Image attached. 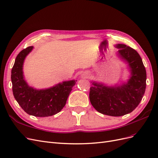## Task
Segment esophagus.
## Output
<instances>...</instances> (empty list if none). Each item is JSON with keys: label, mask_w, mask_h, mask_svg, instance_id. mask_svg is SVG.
Here are the masks:
<instances>
[{"label": "esophagus", "mask_w": 158, "mask_h": 158, "mask_svg": "<svg viewBox=\"0 0 158 158\" xmlns=\"http://www.w3.org/2000/svg\"><path fill=\"white\" fill-rule=\"evenodd\" d=\"M88 76H89L88 73H86V72H84V73H82V74H81L80 77L82 78H88Z\"/></svg>", "instance_id": "esophagus-1"}]
</instances>
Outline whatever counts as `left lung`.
I'll list each match as a JSON object with an SVG mask.
<instances>
[{
  "label": "left lung",
  "instance_id": "1",
  "mask_svg": "<svg viewBox=\"0 0 158 158\" xmlns=\"http://www.w3.org/2000/svg\"><path fill=\"white\" fill-rule=\"evenodd\" d=\"M117 55L125 63L131 73L127 82L107 85L92 81L89 100L96 111L109 116L120 117L131 113L144 96L146 72L137 51L125 44H117Z\"/></svg>",
  "mask_w": 158,
  "mask_h": 158
}]
</instances>
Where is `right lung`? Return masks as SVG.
<instances>
[{
  "instance_id": "right-lung-1",
  "label": "right lung",
  "mask_w": 158,
  "mask_h": 158,
  "mask_svg": "<svg viewBox=\"0 0 158 158\" xmlns=\"http://www.w3.org/2000/svg\"><path fill=\"white\" fill-rule=\"evenodd\" d=\"M33 49V46L28 47L16 56L11 72L13 95L23 111L30 115L38 117L54 115L64 107L77 80L64 81L52 87L41 89L30 86L24 79L23 65Z\"/></svg>"
}]
</instances>
